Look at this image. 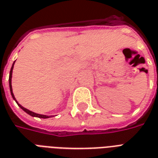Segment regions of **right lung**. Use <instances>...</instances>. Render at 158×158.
Wrapping results in <instances>:
<instances>
[{
    "mask_svg": "<svg viewBox=\"0 0 158 158\" xmlns=\"http://www.w3.org/2000/svg\"><path fill=\"white\" fill-rule=\"evenodd\" d=\"M15 62L13 63L12 64V67H11L10 69V77H9V84H10V94H11V96L13 98V99L16 102V103L18 104V106L19 107L22 109L23 110H24L26 113H28V115H30L31 116H33V117H38V118H43V119H47V118H50V117H52L53 115H41V114H38V113H35V112H33V111H31V110H28V109H26L24 108L23 106L20 105L19 103H18V102L17 100L15 99V95L13 94V90H12V85H11V79H12V72H13V68H14V64H15Z\"/></svg>",
    "mask_w": 158,
    "mask_h": 158,
    "instance_id": "add662e5",
    "label": "right lung"
}]
</instances>
